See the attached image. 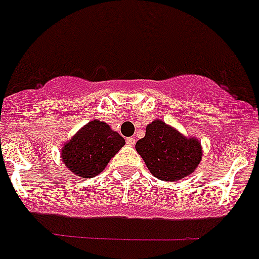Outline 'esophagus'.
Masks as SVG:
<instances>
[{"label":"esophagus","mask_w":259,"mask_h":259,"mask_svg":"<svg viewBox=\"0 0 259 259\" xmlns=\"http://www.w3.org/2000/svg\"><path fill=\"white\" fill-rule=\"evenodd\" d=\"M126 143H127L129 146H133L134 143H136V138H134V137H129V138H126Z\"/></svg>","instance_id":"34e87169"}]
</instances>
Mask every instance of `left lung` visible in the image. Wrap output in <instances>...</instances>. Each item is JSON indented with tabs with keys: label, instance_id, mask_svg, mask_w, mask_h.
I'll return each instance as SVG.
<instances>
[{
	"label": "left lung",
	"instance_id": "8db88e82",
	"mask_svg": "<svg viewBox=\"0 0 259 259\" xmlns=\"http://www.w3.org/2000/svg\"><path fill=\"white\" fill-rule=\"evenodd\" d=\"M154 177L164 182H175L196 170L203 158L201 145L196 138H187L162 119L146 126V134L136 143Z\"/></svg>",
	"mask_w": 259,
	"mask_h": 259
}]
</instances>
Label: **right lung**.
I'll return each mask as SVG.
<instances>
[{
	"mask_svg": "<svg viewBox=\"0 0 259 259\" xmlns=\"http://www.w3.org/2000/svg\"><path fill=\"white\" fill-rule=\"evenodd\" d=\"M125 145V140L108 123L93 119L63 146L64 166L76 177L93 178L106 167Z\"/></svg>",
	"mask_w": 259,
	"mask_h": 259,
	"instance_id": "1",
	"label": "right lung"
}]
</instances>
